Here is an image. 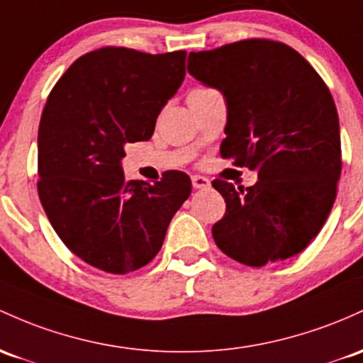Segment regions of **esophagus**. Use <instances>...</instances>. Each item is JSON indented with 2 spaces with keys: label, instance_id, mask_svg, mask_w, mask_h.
I'll use <instances>...</instances> for the list:
<instances>
[{
  "label": "esophagus",
  "instance_id": "obj_1",
  "mask_svg": "<svg viewBox=\"0 0 363 363\" xmlns=\"http://www.w3.org/2000/svg\"><path fill=\"white\" fill-rule=\"evenodd\" d=\"M191 181H193V188H196V189L208 188L210 186L208 179L203 177V175H193V177H191Z\"/></svg>",
  "mask_w": 363,
  "mask_h": 363
}]
</instances>
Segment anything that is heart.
Returning a JSON list of instances; mask_svg holds the SVG:
<instances>
[{
    "label": "heart",
    "mask_w": 363,
    "mask_h": 363,
    "mask_svg": "<svg viewBox=\"0 0 363 363\" xmlns=\"http://www.w3.org/2000/svg\"><path fill=\"white\" fill-rule=\"evenodd\" d=\"M210 91H213V89H210V87H194V89L189 93L188 99L189 98H196V96H203V94L210 93Z\"/></svg>",
    "instance_id": "heart-1"
}]
</instances>
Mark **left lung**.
Wrapping results in <instances>:
<instances>
[{
  "mask_svg": "<svg viewBox=\"0 0 363 363\" xmlns=\"http://www.w3.org/2000/svg\"><path fill=\"white\" fill-rule=\"evenodd\" d=\"M188 72L227 101L220 157L258 174L246 189L212 182L225 200L212 227L217 246L250 267L303 252L328 220L341 175L329 87L296 50L264 38L193 51Z\"/></svg>",
  "mask_w": 363,
  "mask_h": 363,
  "instance_id": "8db88e82",
  "label": "left lung"
}]
</instances>
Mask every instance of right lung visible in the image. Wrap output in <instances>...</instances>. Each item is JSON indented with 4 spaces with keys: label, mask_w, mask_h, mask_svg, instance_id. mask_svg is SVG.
I'll return each mask as SVG.
<instances>
[{
    "label": "right lung",
    "mask_w": 363,
    "mask_h": 363,
    "mask_svg": "<svg viewBox=\"0 0 363 363\" xmlns=\"http://www.w3.org/2000/svg\"><path fill=\"white\" fill-rule=\"evenodd\" d=\"M186 51L105 46L75 60L51 89L38 133V193L60 240L86 264L127 274L160 252L191 179L167 170L153 186L127 181L129 143L148 141L182 84Z\"/></svg>",
    "instance_id": "right-lung-1"
}]
</instances>
